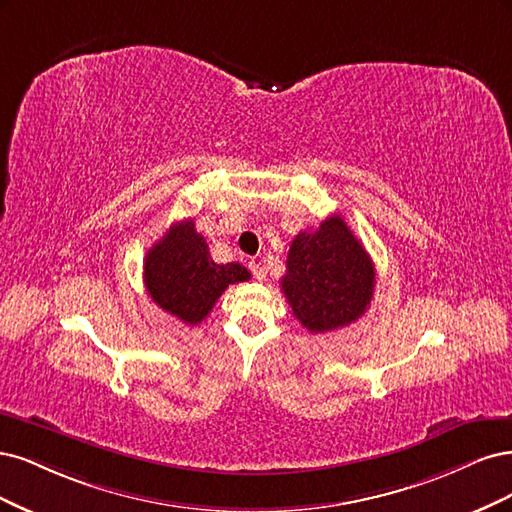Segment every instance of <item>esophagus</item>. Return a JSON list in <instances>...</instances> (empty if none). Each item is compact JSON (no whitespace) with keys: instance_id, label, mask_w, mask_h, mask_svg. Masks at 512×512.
I'll return each instance as SVG.
<instances>
[{"instance_id":"34e87169","label":"esophagus","mask_w":512,"mask_h":512,"mask_svg":"<svg viewBox=\"0 0 512 512\" xmlns=\"http://www.w3.org/2000/svg\"><path fill=\"white\" fill-rule=\"evenodd\" d=\"M249 270L253 272V276L257 278V280H263V278H266V268H263V263L261 261H251L249 263Z\"/></svg>"}]
</instances>
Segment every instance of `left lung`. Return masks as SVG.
I'll use <instances>...</instances> for the list:
<instances>
[{"label": "left lung", "instance_id": "obj_1", "mask_svg": "<svg viewBox=\"0 0 512 512\" xmlns=\"http://www.w3.org/2000/svg\"><path fill=\"white\" fill-rule=\"evenodd\" d=\"M285 298L308 332L323 334L357 321L374 293V263L340 214L315 232H300L280 278Z\"/></svg>", "mask_w": 512, "mask_h": 512}]
</instances>
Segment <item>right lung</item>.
Returning <instances> with one entry per match:
<instances>
[{"label": "right lung", "mask_w": 512, "mask_h": 512, "mask_svg": "<svg viewBox=\"0 0 512 512\" xmlns=\"http://www.w3.org/2000/svg\"><path fill=\"white\" fill-rule=\"evenodd\" d=\"M251 278L240 263H214L193 219L174 223L144 257V285L153 302L187 325L202 323L221 293Z\"/></svg>", "instance_id": "right-lung-1"}]
</instances>
